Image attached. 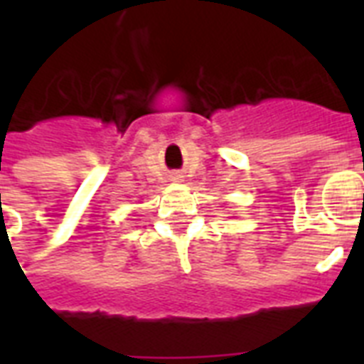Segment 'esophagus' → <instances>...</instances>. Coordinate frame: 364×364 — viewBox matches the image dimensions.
I'll use <instances>...</instances> for the list:
<instances>
[{"label":"esophagus","instance_id":"34e87169","mask_svg":"<svg viewBox=\"0 0 364 364\" xmlns=\"http://www.w3.org/2000/svg\"><path fill=\"white\" fill-rule=\"evenodd\" d=\"M179 177H181L179 173H173V176H171V179H173V181H179Z\"/></svg>","mask_w":364,"mask_h":364}]
</instances>
